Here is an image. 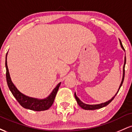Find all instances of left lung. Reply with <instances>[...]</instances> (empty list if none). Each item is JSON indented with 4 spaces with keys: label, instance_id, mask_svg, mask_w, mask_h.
<instances>
[{
    "label": "left lung",
    "instance_id": "8db88e82",
    "mask_svg": "<svg viewBox=\"0 0 132 132\" xmlns=\"http://www.w3.org/2000/svg\"><path fill=\"white\" fill-rule=\"evenodd\" d=\"M119 42H120V44L121 48L123 49V50L125 51V49H124L123 45H122V42H121V41H120V39H119ZM125 64H126V57H125V58H124V64H123V76H122V81H121L120 85V86H119V89H118V91L117 92L116 95H115L114 96H113L111 99L109 100L108 101H107V102H105L101 103V104L90 105V104H85V103L82 102L81 100H80L78 97H77L76 94V92H75V97L76 99V101H77V102H78V105H79L80 107H81V108H82L83 109H85V110H95V109H99L102 108V107H105V106H107V105H108V104H109L110 103L113 101V99H114V97H116V95L117 94L118 92L119 91L120 88L121 86H122V84H123V80H124V76H125Z\"/></svg>",
    "mask_w": 132,
    "mask_h": 132
}]
</instances>
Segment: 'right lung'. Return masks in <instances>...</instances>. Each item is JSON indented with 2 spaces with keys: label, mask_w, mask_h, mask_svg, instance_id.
<instances>
[{
  "label": "right lung",
  "mask_w": 132,
  "mask_h": 132,
  "mask_svg": "<svg viewBox=\"0 0 132 132\" xmlns=\"http://www.w3.org/2000/svg\"><path fill=\"white\" fill-rule=\"evenodd\" d=\"M7 53L5 57L6 79H7V82L8 84L9 88L12 93L13 96L15 97V98L16 99V101L23 108L34 110V111H43V110H48V109L50 108L51 106L53 104L56 95L61 82L57 84L55 88L51 92L50 94L45 99H38V98L31 97L27 96V95L23 94L18 90L15 86L13 84L11 78H10L8 66H7Z\"/></svg>",
  "instance_id": "1"
}]
</instances>
